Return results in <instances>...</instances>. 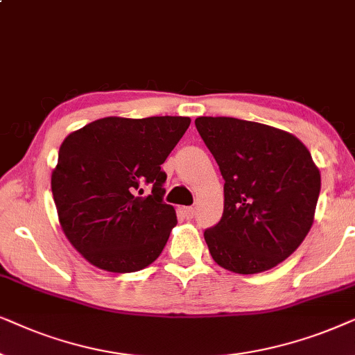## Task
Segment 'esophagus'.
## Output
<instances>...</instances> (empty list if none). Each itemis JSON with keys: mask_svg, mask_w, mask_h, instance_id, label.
<instances>
[{"mask_svg": "<svg viewBox=\"0 0 355 355\" xmlns=\"http://www.w3.org/2000/svg\"><path fill=\"white\" fill-rule=\"evenodd\" d=\"M183 214H185L187 219H193V216H195V207H183Z\"/></svg>", "mask_w": 355, "mask_h": 355, "instance_id": "34e87169", "label": "esophagus"}]
</instances>
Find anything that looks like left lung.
<instances>
[{"label": "left lung", "instance_id": "left-lung-1", "mask_svg": "<svg viewBox=\"0 0 355 355\" xmlns=\"http://www.w3.org/2000/svg\"><path fill=\"white\" fill-rule=\"evenodd\" d=\"M196 130L224 178V212L205 240L214 261L239 274L277 266L313 224L320 170L287 131L230 116H200Z\"/></svg>", "mask_w": 355, "mask_h": 355}]
</instances>
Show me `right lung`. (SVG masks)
<instances>
[{
    "label": "right lung",
    "mask_w": 355,
    "mask_h": 355,
    "mask_svg": "<svg viewBox=\"0 0 355 355\" xmlns=\"http://www.w3.org/2000/svg\"><path fill=\"white\" fill-rule=\"evenodd\" d=\"M188 116H107L68 135L51 173L60 225L94 266L135 272L154 263L177 224L160 170ZM153 191L141 197L142 187Z\"/></svg>",
    "instance_id": "right-lung-1"
}]
</instances>
